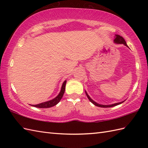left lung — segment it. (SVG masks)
Here are the masks:
<instances>
[{
    "instance_id": "1",
    "label": "left lung",
    "mask_w": 148,
    "mask_h": 148,
    "mask_svg": "<svg viewBox=\"0 0 148 148\" xmlns=\"http://www.w3.org/2000/svg\"><path fill=\"white\" fill-rule=\"evenodd\" d=\"M114 42L115 44H118V45H121V44H123V45H124L125 46H126L127 47L128 46V45H127V42L126 41H125V39L123 38V37L121 36H120L119 35H118V34H116V35L114 36ZM85 93H86V95L88 97V99H89L90 101L92 102V103H93L94 105L97 106V107H100V108H111V107H113V106H117V105H119V104H121V103H123V102H125V100H123V101L122 102H117V103H112V104H110V105H102V104H100V103H97L96 102L94 101L93 100H92V99L90 98V97L88 95V94L87 93V92L85 91Z\"/></svg>"
}]
</instances>
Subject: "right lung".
<instances>
[{"label":"right lung","instance_id":"add662e5","mask_svg":"<svg viewBox=\"0 0 148 148\" xmlns=\"http://www.w3.org/2000/svg\"><path fill=\"white\" fill-rule=\"evenodd\" d=\"M66 82H67V80L64 81V82L63 83L60 92L58 95L56 96L55 98L53 99L52 100H48V101L42 102L40 103H38V104L31 105V106L36 107V108H51V107L54 106H56L60 101V100L62 99L63 95H64V93L65 92V89Z\"/></svg>","mask_w":148,"mask_h":148}]
</instances>
